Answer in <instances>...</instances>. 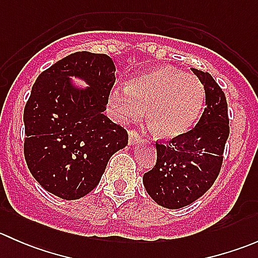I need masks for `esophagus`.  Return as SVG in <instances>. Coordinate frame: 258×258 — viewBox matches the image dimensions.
<instances>
[{"label":"esophagus","instance_id":"1","mask_svg":"<svg viewBox=\"0 0 258 258\" xmlns=\"http://www.w3.org/2000/svg\"><path fill=\"white\" fill-rule=\"evenodd\" d=\"M140 142V136L137 135V132L131 131L128 132V144L130 146H135Z\"/></svg>","mask_w":258,"mask_h":258}]
</instances>
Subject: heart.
Masks as SVG:
<instances>
[{
  "instance_id": "obj_1",
  "label": "heart",
  "mask_w": 258,
  "mask_h": 258,
  "mask_svg": "<svg viewBox=\"0 0 258 258\" xmlns=\"http://www.w3.org/2000/svg\"><path fill=\"white\" fill-rule=\"evenodd\" d=\"M206 90L199 77L171 66L132 77L126 90H112L108 107L118 122L139 119L146 111L151 131L162 140L186 135L201 116Z\"/></svg>"
}]
</instances>
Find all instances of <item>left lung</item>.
Masks as SVG:
<instances>
[{
    "mask_svg": "<svg viewBox=\"0 0 258 258\" xmlns=\"http://www.w3.org/2000/svg\"><path fill=\"white\" fill-rule=\"evenodd\" d=\"M206 90V108L195 128L167 145H156L157 162L144 175L151 199L170 210L182 209L204 196L220 173L230 135L227 101L209 72L192 69Z\"/></svg>",
    "mask_w": 258,
    "mask_h": 258,
    "instance_id": "obj_1",
    "label": "left lung"
}]
</instances>
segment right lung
I'll list each match as a JSON object with an SVG mask.
<instances>
[{"label": "right lung", "instance_id": "1", "mask_svg": "<svg viewBox=\"0 0 258 258\" xmlns=\"http://www.w3.org/2000/svg\"><path fill=\"white\" fill-rule=\"evenodd\" d=\"M114 72L107 54L76 52L52 64L33 85L23 112L26 163L36 181L59 199L90 194L111 156L128 144L126 130L103 114Z\"/></svg>", "mask_w": 258, "mask_h": 258}]
</instances>
